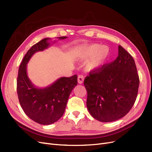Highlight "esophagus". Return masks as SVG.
<instances>
[{
	"mask_svg": "<svg viewBox=\"0 0 152 152\" xmlns=\"http://www.w3.org/2000/svg\"><path fill=\"white\" fill-rule=\"evenodd\" d=\"M84 80V77L83 76V75H79L77 77V81L79 84H83Z\"/></svg>",
	"mask_w": 152,
	"mask_h": 152,
	"instance_id": "obj_1",
	"label": "esophagus"
}]
</instances>
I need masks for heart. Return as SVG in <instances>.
<instances>
[{"label":"heart","mask_w":152,"mask_h":152,"mask_svg":"<svg viewBox=\"0 0 152 152\" xmlns=\"http://www.w3.org/2000/svg\"><path fill=\"white\" fill-rule=\"evenodd\" d=\"M81 58L83 60H91L87 63V69L97 70L101 68L108 59L110 54L108 46L99 44L85 45L80 49Z\"/></svg>","instance_id":"heart-1"}]
</instances>
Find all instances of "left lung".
Listing matches in <instances>:
<instances>
[{
  "mask_svg": "<svg viewBox=\"0 0 152 152\" xmlns=\"http://www.w3.org/2000/svg\"><path fill=\"white\" fill-rule=\"evenodd\" d=\"M84 84L87 107L93 118L107 123L124 117L134 104L139 86L133 57L119 45L116 59L90 72Z\"/></svg>",
  "mask_w": 152,
  "mask_h": 152,
  "instance_id": "left-lung-1",
  "label": "left lung"
}]
</instances>
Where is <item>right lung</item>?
I'll return each mask as SVG.
<instances>
[{
    "label": "right lung",
    "mask_w": 152,
    "mask_h": 152,
    "mask_svg": "<svg viewBox=\"0 0 152 152\" xmlns=\"http://www.w3.org/2000/svg\"><path fill=\"white\" fill-rule=\"evenodd\" d=\"M57 38L61 40L67 37ZM49 40L50 38H45L31 47L23 59L17 78V94L22 109L32 120L42 125L53 124L63 116L69 95L77 84V76L75 75L60 77L44 88L36 87L28 77V61L36 52L43 51L50 46Z\"/></svg>",
    "instance_id": "right-lung-1"
}]
</instances>
